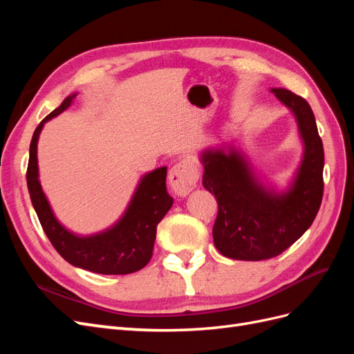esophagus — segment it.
Returning a JSON list of instances; mask_svg holds the SVG:
<instances>
[{
    "mask_svg": "<svg viewBox=\"0 0 354 354\" xmlns=\"http://www.w3.org/2000/svg\"><path fill=\"white\" fill-rule=\"evenodd\" d=\"M199 178L198 167L195 159L192 156H183L177 164L169 169L168 180L169 186L177 195L186 196L192 189H195Z\"/></svg>",
    "mask_w": 354,
    "mask_h": 354,
    "instance_id": "34e87169",
    "label": "esophagus"
}]
</instances>
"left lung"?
Instances as JSON below:
<instances>
[{"label": "left lung", "mask_w": 354, "mask_h": 354, "mask_svg": "<svg viewBox=\"0 0 354 354\" xmlns=\"http://www.w3.org/2000/svg\"><path fill=\"white\" fill-rule=\"evenodd\" d=\"M270 91L294 113L304 146L291 185L282 192L266 187L232 146L201 153L202 185L218 202L214 245L233 260L260 261L282 254L312 226L324 196V145L312 108L289 90Z\"/></svg>", "instance_id": "8db88e82"}]
</instances>
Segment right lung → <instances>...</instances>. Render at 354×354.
Returning a JSON list of instances; mask_svg holds the SVG:
<instances>
[{
  "label": "right lung",
  "instance_id": "obj_1",
  "mask_svg": "<svg viewBox=\"0 0 354 354\" xmlns=\"http://www.w3.org/2000/svg\"><path fill=\"white\" fill-rule=\"evenodd\" d=\"M77 94H71L57 109L39 122L32 136L26 171L28 190L32 205L47 238L56 251L75 267L100 274L134 273L152 259L156 226L173 207L167 192V167L156 168L142 177L122 217L100 233L80 236L68 230L56 218L48 199L42 192L38 174V138L42 127L72 104Z\"/></svg>",
  "mask_w": 354,
  "mask_h": 354
}]
</instances>
